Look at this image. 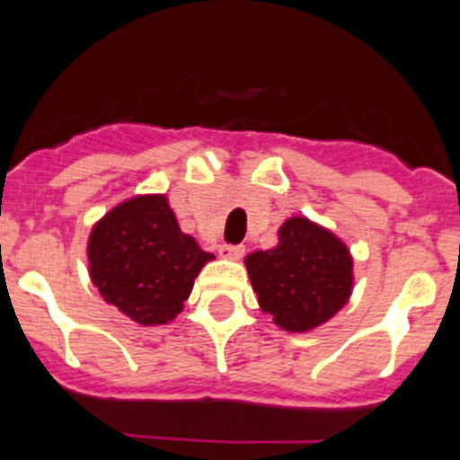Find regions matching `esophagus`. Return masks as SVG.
I'll return each mask as SVG.
<instances>
[{
    "instance_id": "obj_1",
    "label": "esophagus",
    "mask_w": 460,
    "mask_h": 460,
    "mask_svg": "<svg viewBox=\"0 0 460 460\" xmlns=\"http://www.w3.org/2000/svg\"><path fill=\"white\" fill-rule=\"evenodd\" d=\"M220 258H226V260H240L244 253V247L243 244H220Z\"/></svg>"
}]
</instances>
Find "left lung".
I'll return each instance as SVG.
<instances>
[{
  "instance_id": "obj_1",
  "label": "left lung",
  "mask_w": 460,
  "mask_h": 460,
  "mask_svg": "<svg viewBox=\"0 0 460 460\" xmlns=\"http://www.w3.org/2000/svg\"><path fill=\"white\" fill-rule=\"evenodd\" d=\"M258 305L285 332L305 333L349 303L354 258L347 244L309 217L294 216L278 229V244L244 258Z\"/></svg>"
}]
</instances>
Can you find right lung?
I'll use <instances>...</instances> for the list:
<instances>
[{"instance_id": "1", "label": "right lung", "mask_w": 460, "mask_h": 460, "mask_svg": "<svg viewBox=\"0 0 460 460\" xmlns=\"http://www.w3.org/2000/svg\"><path fill=\"white\" fill-rule=\"evenodd\" d=\"M88 276L102 298L137 324H166L216 256L184 234L164 193L133 196L93 225Z\"/></svg>"}]
</instances>
